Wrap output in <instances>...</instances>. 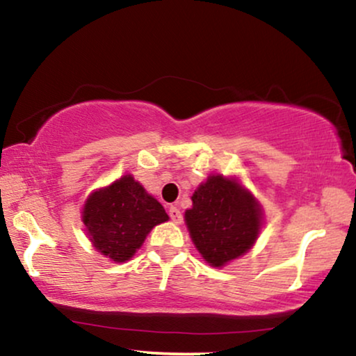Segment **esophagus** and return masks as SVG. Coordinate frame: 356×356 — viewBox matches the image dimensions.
Listing matches in <instances>:
<instances>
[{
  "label": "esophagus",
  "mask_w": 356,
  "mask_h": 356,
  "mask_svg": "<svg viewBox=\"0 0 356 356\" xmlns=\"http://www.w3.org/2000/svg\"><path fill=\"white\" fill-rule=\"evenodd\" d=\"M169 216H170V220L175 222V225L182 222V213H181V210H179L177 207H170L169 208Z\"/></svg>",
  "instance_id": "1"
}]
</instances>
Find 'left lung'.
Wrapping results in <instances>:
<instances>
[{
  "label": "left lung",
  "instance_id": "8db88e82",
  "mask_svg": "<svg viewBox=\"0 0 356 356\" xmlns=\"http://www.w3.org/2000/svg\"><path fill=\"white\" fill-rule=\"evenodd\" d=\"M184 218L197 250L216 268L249 252L264 225L257 198L238 179L222 174L208 175L197 187Z\"/></svg>",
  "mask_w": 356,
  "mask_h": 356
}]
</instances>
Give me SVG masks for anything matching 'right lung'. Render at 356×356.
Segmentation results:
<instances>
[{
  "mask_svg": "<svg viewBox=\"0 0 356 356\" xmlns=\"http://www.w3.org/2000/svg\"><path fill=\"white\" fill-rule=\"evenodd\" d=\"M81 220L92 248L122 264L134 257L151 229L169 216L134 175L127 174L89 193Z\"/></svg>",
  "mask_w": 356,
  "mask_h": 356,
  "instance_id": "1",
  "label": "right lung"
}]
</instances>
